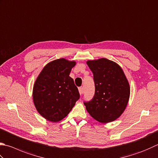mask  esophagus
Here are the masks:
<instances>
[{
    "instance_id": "34e87169",
    "label": "esophagus",
    "mask_w": 158,
    "mask_h": 158,
    "mask_svg": "<svg viewBox=\"0 0 158 158\" xmlns=\"http://www.w3.org/2000/svg\"><path fill=\"white\" fill-rule=\"evenodd\" d=\"M79 93L80 96H82V95L84 94V91H83V89L82 87L79 88Z\"/></svg>"
}]
</instances>
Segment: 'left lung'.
<instances>
[{"mask_svg":"<svg viewBox=\"0 0 158 158\" xmlns=\"http://www.w3.org/2000/svg\"><path fill=\"white\" fill-rule=\"evenodd\" d=\"M94 74L95 94L86 109L95 120L102 123L114 121L124 112L130 96L129 82L119 65L106 58L88 60Z\"/></svg>","mask_w":158,"mask_h":158,"instance_id":"obj_1","label":"left lung"}]
</instances>
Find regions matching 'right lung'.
Masks as SVG:
<instances>
[{
	"instance_id": "1",
	"label": "right lung",
	"mask_w": 158,
	"mask_h": 158,
	"mask_svg": "<svg viewBox=\"0 0 158 158\" xmlns=\"http://www.w3.org/2000/svg\"><path fill=\"white\" fill-rule=\"evenodd\" d=\"M75 61L64 58L50 62L41 71L33 89V100L38 112L47 120L60 121L80 98L78 89L69 76Z\"/></svg>"
}]
</instances>
